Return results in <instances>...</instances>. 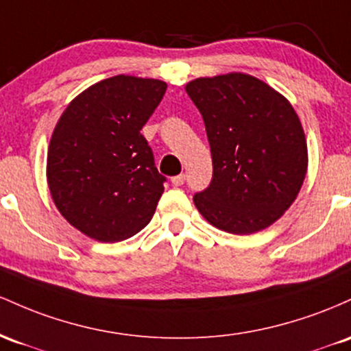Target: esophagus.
Segmentation results:
<instances>
[{
    "mask_svg": "<svg viewBox=\"0 0 351 351\" xmlns=\"http://www.w3.org/2000/svg\"><path fill=\"white\" fill-rule=\"evenodd\" d=\"M184 182H186V174H179L172 177V184H174V186H182Z\"/></svg>",
    "mask_w": 351,
    "mask_h": 351,
    "instance_id": "esophagus-1",
    "label": "esophagus"
}]
</instances>
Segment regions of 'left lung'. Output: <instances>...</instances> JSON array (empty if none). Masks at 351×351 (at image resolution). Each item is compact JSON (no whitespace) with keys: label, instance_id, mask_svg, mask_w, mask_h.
I'll return each mask as SVG.
<instances>
[{"label":"left lung","instance_id":"8db88e82","mask_svg":"<svg viewBox=\"0 0 351 351\" xmlns=\"http://www.w3.org/2000/svg\"><path fill=\"white\" fill-rule=\"evenodd\" d=\"M186 90L202 114L210 144V186L194 204L228 234L247 235L278 220L297 199L308 152L292 104L242 73L199 77Z\"/></svg>","mask_w":351,"mask_h":351}]
</instances>
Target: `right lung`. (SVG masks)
Returning a JSON list of instances; mask_svg holds the SVG:
<instances>
[{
    "mask_svg": "<svg viewBox=\"0 0 351 351\" xmlns=\"http://www.w3.org/2000/svg\"><path fill=\"white\" fill-rule=\"evenodd\" d=\"M167 84L112 76L74 97L48 149L49 192L73 227L99 242H121L151 222L164 192L152 149L141 134Z\"/></svg>",
    "mask_w": 351,
    "mask_h": 351,
    "instance_id": "1",
    "label": "right lung"
}]
</instances>
